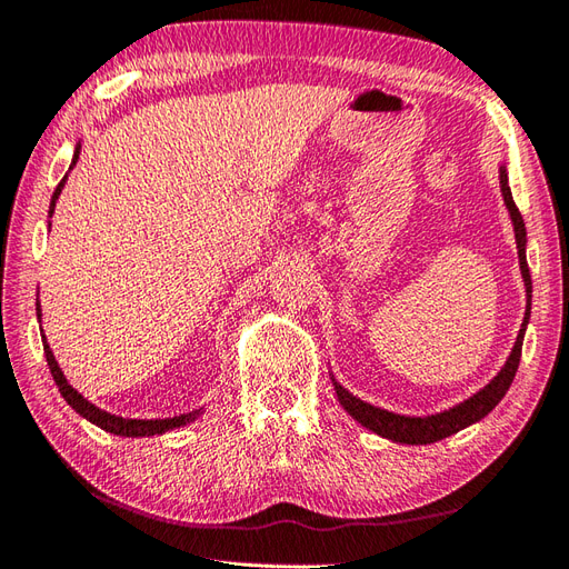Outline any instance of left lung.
I'll return each mask as SVG.
<instances>
[{
	"label": "left lung",
	"mask_w": 569,
	"mask_h": 569,
	"mask_svg": "<svg viewBox=\"0 0 569 569\" xmlns=\"http://www.w3.org/2000/svg\"><path fill=\"white\" fill-rule=\"evenodd\" d=\"M500 192H502V200H506V207L510 212L512 226H515V240H517V254H519V269H522V279L527 286V312H525V321H522V329L517 333L515 340V348L508 357L506 367L498 371V377H493L491 383H486L479 393H475L472 398H467L465 402L456 405V408L443 410L438 415H429V417H405V415H396V412H388L381 408H375V405H369L360 398H355L350 391H346L343 386H340L333 379L336 386V396L343 405L346 412L360 421L362 427H367L369 431H375L388 441H396V443H408V446H427V443H436L441 441V438H448L452 433L462 431L465 427L475 425V421L483 419L489 415L496 405L502 400V396L508 393V388L517 375V367H519V357H522V340H525V331H527V323H529V310H531V276H529V267H527V229H525V219L519 214V209L512 200V192L508 186V171L506 167H500Z\"/></svg>",
	"instance_id": "8db88e82"
}]
</instances>
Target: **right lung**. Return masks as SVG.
<instances>
[{
    "mask_svg": "<svg viewBox=\"0 0 569 569\" xmlns=\"http://www.w3.org/2000/svg\"><path fill=\"white\" fill-rule=\"evenodd\" d=\"M78 154H80V142L76 144V152H73V161H71V169L76 167L78 161ZM63 183H67V176L61 178V183L57 186L54 194H52V204H50V217L54 214V204L59 200L61 194V188ZM42 317V310H40V302H38V319ZM42 348H44V357H47V365H50V371L54 377V383L59 386V393L63 396V400H67L71 408L80 415L86 417L88 421H92V425H97L100 429L109 431V433H117V436H128V438H138V436H154V433H164V431H171L176 427H183V425H190V421H194L200 417V410H192V412H186V415H178V417H167V419H123V417H117V415H109L104 410L97 408V405H92L90 400H86L83 396H80L76 388L67 381V377H63V371L59 369L54 355L50 350V346H47V338L42 333Z\"/></svg>",
    "mask_w": 569,
    "mask_h": 569,
    "instance_id": "right-lung-1",
    "label": "right lung"
}]
</instances>
